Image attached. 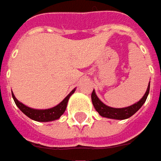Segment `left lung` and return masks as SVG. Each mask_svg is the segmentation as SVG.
I'll return each instance as SVG.
<instances>
[{
	"label": "left lung",
	"instance_id": "8db88e82",
	"mask_svg": "<svg viewBox=\"0 0 161 161\" xmlns=\"http://www.w3.org/2000/svg\"><path fill=\"white\" fill-rule=\"evenodd\" d=\"M149 87H150V82L148 83L147 89L144 94V96L137 103H134L130 106L127 107H124V108H113L110 107L108 105L104 104L99 98L97 97L95 91H92V104L94 106L95 110L99 113V114L103 117H106L110 119H116V120H124V119H127L129 117H131L134 114H136L138 110L142 107L147 95L149 93Z\"/></svg>",
	"mask_w": 161,
	"mask_h": 161
}]
</instances>
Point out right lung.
<instances>
[{"label": "right lung", "mask_w": 161, "mask_h": 161, "mask_svg": "<svg viewBox=\"0 0 161 161\" xmlns=\"http://www.w3.org/2000/svg\"><path fill=\"white\" fill-rule=\"evenodd\" d=\"M75 90L76 89L72 90L69 92V94H68L67 97L65 98L60 103H58V105H56L52 108H48V109H33V108H30L28 106L25 105L24 103H22L21 102H19L15 98L14 93H12V95H13V98L14 100L16 106L32 120L37 121V122H51V121L58 120L63 114L65 110L67 108L69 99L74 93Z\"/></svg>", "instance_id": "1"}]
</instances>
